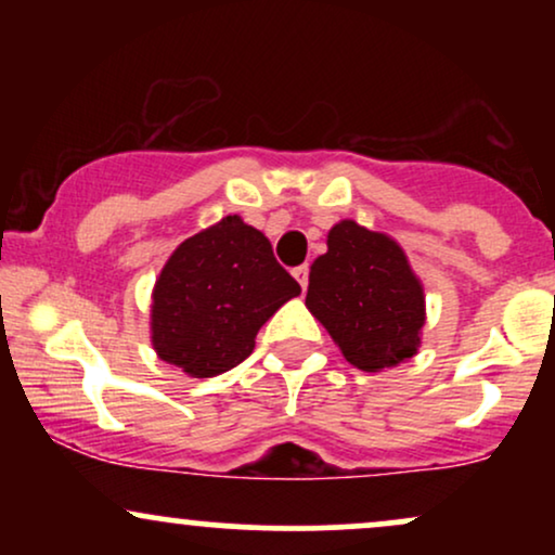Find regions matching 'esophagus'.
Listing matches in <instances>:
<instances>
[{"label": "esophagus", "mask_w": 555, "mask_h": 555, "mask_svg": "<svg viewBox=\"0 0 555 555\" xmlns=\"http://www.w3.org/2000/svg\"><path fill=\"white\" fill-rule=\"evenodd\" d=\"M292 276L297 279V284L302 286V289H308V276H310L308 266H297V269H292Z\"/></svg>", "instance_id": "esophagus-1"}]
</instances>
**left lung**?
Instances as JSON below:
<instances>
[{"label": "left lung", "mask_w": 555, "mask_h": 555, "mask_svg": "<svg viewBox=\"0 0 555 555\" xmlns=\"http://www.w3.org/2000/svg\"><path fill=\"white\" fill-rule=\"evenodd\" d=\"M326 245L310 266L305 305L347 362L378 373L417 354L425 295L399 242L344 219Z\"/></svg>", "instance_id": "left-lung-1"}]
</instances>
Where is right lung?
I'll list each match as a JSON object with an SVG mask.
<instances>
[{
  "instance_id": "right-lung-1",
  "label": "right lung",
  "mask_w": 555,
  "mask_h": 555,
  "mask_svg": "<svg viewBox=\"0 0 555 555\" xmlns=\"http://www.w3.org/2000/svg\"><path fill=\"white\" fill-rule=\"evenodd\" d=\"M297 295L269 237L224 216L184 240L158 273L151 341L164 362L211 378L250 358L260 326Z\"/></svg>"
}]
</instances>
